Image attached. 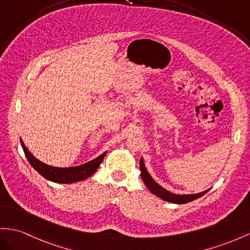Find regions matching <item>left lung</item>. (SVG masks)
Wrapping results in <instances>:
<instances>
[{
  "label": "left lung",
  "instance_id": "left-lung-1",
  "mask_svg": "<svg viewBox=\"0 0 250 250\" xmlns=\"http://www.w3.org/2000/svg\"><path fill=\"white\" fill-rule=\"evenodd\" d=\"M140 171H141V177L142 180L145 184V186L148 188V190L155 194L156 196L160 197L161 199L166 200V202L168 203H173V204H187V203H190L192 200H195L199 197H202L203 195L208 192L209 190H206L203 191L200 193H196V194H174L172 192H169L166 188H162L160 185H158L157 182L153 179V177L149 175V173L147 172V169L145 167V164L143 161V158L140 159Z\"/></svg>",
  "mask_w": 250,
  "mask_h": 250
}]
</instances>
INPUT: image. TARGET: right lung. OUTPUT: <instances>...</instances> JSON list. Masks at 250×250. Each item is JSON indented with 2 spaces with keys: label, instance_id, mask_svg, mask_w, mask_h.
Masks as SVG:
<instances>
[{
  "label": "right lung",
  "instance_id": "obj_1",
  "mask_svg": "<svg viewBox=\"0 0 250 250\" xmlns=\"http://www.w3.org/2000/svg\"><path fill=\"white\" fill-rule=\"evenodd\" d=\"M20 141L22 148L24 150V154H25L30 166H32L41 176H43L45 179L53 182H57V184H73V182L87 179L97 171V168H99L100 164L102 163L107 153V151H105V153H103L102 155L95 158V159L88 161L87 163L81 164V166L71 167H57L48 166V164L37 159V158L27 149L25 144L23 142V140L20 139Z\"/></svg>",
  "mask_w": 250,
  "mask_h": 250
}]
</instances>
